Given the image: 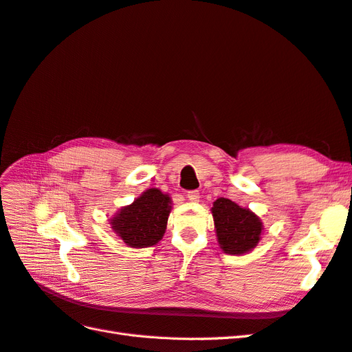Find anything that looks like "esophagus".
<instances>
[{
    "label": "esophagus",
    "mask_w": 352,
    "mask_h": 352,
    "mask_svg": "<svg viewBox=\"0 0 352 352\" xmlns=\"http://www.w3.org/2000/svg\"><path fill=\"white\" fill-rule=\"evenodd\" d=\"M186 197H188V200H190V201L197 203L200 200V192L199 191H190L186 194Z\"/></svg>",
    "instance_id": "1"
}]
</instances>
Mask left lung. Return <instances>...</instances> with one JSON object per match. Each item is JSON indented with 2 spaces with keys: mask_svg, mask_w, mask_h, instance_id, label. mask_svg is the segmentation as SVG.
Returning <instances> with one entry per match:
<instances>
[{
  "mask_svg": "<svg viewBox=\"0 0 352 352\" xmlns=\"http://www.w3.org/2000/svg\"><path fill=\"white\" fill-rule=\"evenodd\" d=\"M221 250L230 255H243L258 245L263 222L250 209L221 197L212 208Z\"/></svg>",
  "mask_w": 352,
  "mask_h": 352,
  "instance_id": "8db88e82",
  "label": "left lung"
}]
</instances>
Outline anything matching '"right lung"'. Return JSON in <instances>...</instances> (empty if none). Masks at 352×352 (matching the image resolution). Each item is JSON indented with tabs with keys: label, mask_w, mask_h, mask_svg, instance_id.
I'll return each instance as SVG.
<instances>
[{
	"label": "right lung",
	"mask_w": 352,
	"mask_h": 352,
	"mask_svg": "<svg viewBox=\"0 0 352 352\" xmlns=\"http://www.w3.org/2000/svg\"><path fill=\"white\" fill-rule=\"evenodd\" d=\"M171 199L158 188H151L110 219L111 228L131 248L157 245L166 233Z\"/></svg>",
	"instance_id": "right-lung-1"
}]
</instances>
